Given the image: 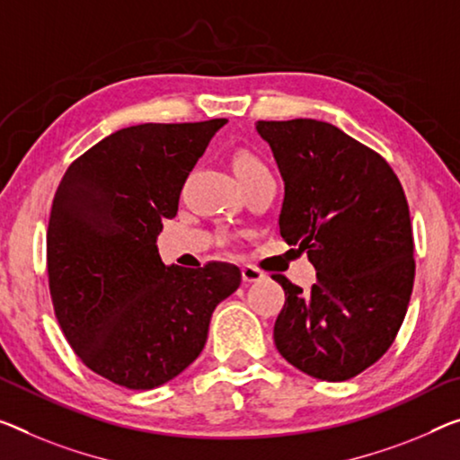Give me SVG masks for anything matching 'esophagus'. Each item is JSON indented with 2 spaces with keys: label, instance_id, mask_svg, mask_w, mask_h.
I'll use <instances>...</instances> for the list:
<instances>
[{
  "label": "esophagus",
  "instance_id": "obj_1",
  "mask_svg": "<svg viewBox=\"0 0 460 460\" xmlns=\"http://www.w3.org/2000/svg\"><path fill=\"white\" fill-rule=\"evenodd\" d=\"M263 278H265V273L259 271L257 267H251V265L243 267V281H244V284H254V281H261Z\"/></svg>",
  "mask_w": 460,
  "mask_h": 460
}]
</instances>
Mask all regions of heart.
<instances>
[{
  "mask_svg": "<svg viewBox=\"0 0 460 460\" xmlns=\"http://www.w3.org/2000/svg\"><path fill=\"white\" fill-rule=\"evenodd\" d=\"M263 162H261L257 156H252L249 152H238L234 156V171L236 176H246V174H252V172H259L263 171Z\"/></svg>",
  "mask_w": 460,
  "mask_h": 460,
  "instance_id": "1",
  "label": "heart"
}]
</instances>
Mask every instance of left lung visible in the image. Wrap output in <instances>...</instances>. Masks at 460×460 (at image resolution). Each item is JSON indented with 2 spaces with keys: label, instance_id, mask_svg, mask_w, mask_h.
Segmentation results:
<instances>
[{
  "label": "left lung",
  "instance_id": "1",
  "mask_svg": "<svg viewBox=\"0 0 460 460\" xmlns=\"http://www.w3.org/2000/svg\"><path fill=\"white\" fill-rule=\"evenodd\" d=\"M284 179L279 234L308 252V292L284 275L275 348L308 376L341 383L391 348L405 319L415 261L409 206L383 156L339 127L257 121Z\"/></svg>",
  "mask_w": 460,
  "mask_h": 460
}]
</instances>
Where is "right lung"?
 Listing matches in <instances>:
<instances>
[{
  "label": "right lung",
  "mask_w": 460,
  "mask_h": 460,
  "mask_svg": "<svg viewBox=\"0 0 460 460\" xmlns=\"http://www.w3.org/2000/svg\"><path fill=\"white\" fill-rule=\"evenodd\" d=\"M228 123H144L111 133L63 174L47 230L55 316L92 372L150 391L190 366L211 314L240 286V270L166 267L162 220L217 129Z\"/></svg>",
  "instance_id": "right-lung-1"
}]
</instances>
